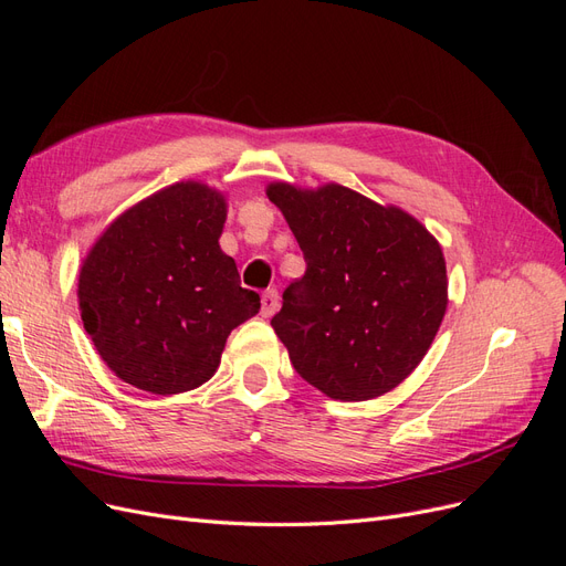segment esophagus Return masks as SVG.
<instances>
[{"mask_svg":"<svg viewBox=\"0 0 566 566\" xmlns=\"http://www.w3.org/2000/svg\"><path fill=\"white\" fill-rule=\"evenodd\" d=\"M281 306V297H279V290L276 287H269L266 293L262 295V316L269 318L279 312Z\"/></svg>","mask_w":566,"mask_h":566,"instance_id":"1","label":"esophagus"}]
</instances>
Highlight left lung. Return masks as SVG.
I'll list each match as a JSON object with an SVG mask.
<instances>
[{
	"mask_svg": "<svg viewBox=\"0 0 566 566\" xmlns=\"http://www.w3.org/2000/svg\"><path fill=\"white\" fill-rule=\"evenodd\" d=\"M306 271L283 293L273 331L302 378L339 401L403 382L447 312V262L418 219L328 184H271Z\"/></svg>",
	"mask_w": 566,
	"mask_h": 566,
	"instance_id": "obj_1",
	"label": "left lung"
}]
</instances>
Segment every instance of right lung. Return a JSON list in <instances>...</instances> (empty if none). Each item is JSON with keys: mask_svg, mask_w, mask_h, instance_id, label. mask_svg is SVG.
I'll return each mask as SVG.
<instances>
[{"mask_svg": "<svg viewBox=\"0 0 566 566\" xmlns=\"http://www.w3.org/2000/svg\"><path fill=\"white\" fill-rule=\"evenodd\" d=\"M224 196L186 181L134 205L80 271V314L108 368L134 387L179 394L208 382L227 337L260 312L219 248Z\"/></svg>", "mask_w": 566, "mask_h": 566, "instance_id": "1", "label": "right lung"}]
</instances>
